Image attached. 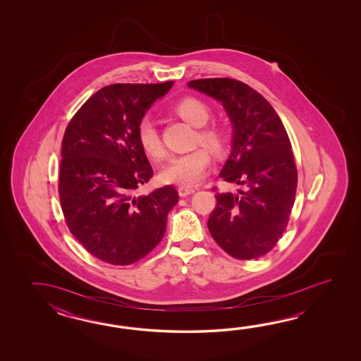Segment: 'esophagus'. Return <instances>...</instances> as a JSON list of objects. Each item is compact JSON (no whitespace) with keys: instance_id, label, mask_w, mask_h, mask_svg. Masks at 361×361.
<instances>
[{"instance_id":"34e87169","label":"esophagus","mask_w":361,"mask_h":361,"mask_svg":"<svg viewBox=\"0 0 361 361\" xmlns=\"http://www.w3.org/2000/svg\"><path fill=\"white\" fill-rule=\"evenodd\" d=\"M178 192H179V196L185 197V196H188V195L193 193V192H195V188H192V187H179V188H178Z\"/></svg>"}]
</instances>
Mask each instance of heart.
I'll use <instances>...</instances> for the list:
<instances>
[{"mask_svg":"<svg viewBox=\"0 0 361 361\" xmlns=\"http://www.w3.org/2000/svg\"><path fill=\"white\" fill-rule=\"evenodd\" d=\"M173 111L179 117L193 126L205 124L210 118V108L204 100L187 95L177 100ZM137 139L143 152L154 160H162L165 157V149L162 146L160 134L149 117L140 120L137 128ZM196 143L208 148L212 154L221 156L228 146V137L222 128L216 125H206L197 131ZM210 165V154L204 147H199L187 154L174 156L169 164L162 170L164 182L178 184L180 187L196 185L205 177Z\"/></svg>","mask_w":361,"mask_h":361,"instance_id":"obj_1","label":"heart"}]
</instances>
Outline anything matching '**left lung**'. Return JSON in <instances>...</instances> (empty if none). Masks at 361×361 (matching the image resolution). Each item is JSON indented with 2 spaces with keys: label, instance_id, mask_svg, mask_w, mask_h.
Instances as JSON below:
<instances>
[{
  "label": "left lung",
  "instance_id": "left-lung-1",
  "mask_svg": "<svg viewBox=\"0 0 361 361\" xmlns=\"http://www.w3.org/2000/svg\"><path fill=\"white\" fill-rule=\"evenodd\" d=\"M188 86L222 102L230 116L232 152L219 177L243 185L235 195L215 193L207 228L231 257L259 258L283 236L294 205L298 173L290 139L269 100L249 85L219 77Z\"/></svg>",
  "mask_w": 361,
  "mask_h": 361
}]
</instances>
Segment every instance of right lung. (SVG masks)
Instances as JSON below:
<instances>
[{"label":"right lung","instance_id":"1","mask_svg":"<svg viewBox=\"0 0 361 361\" xmlns=\"http://www.w3.org/2000/svg\"><path fill=\"white\" fill-rule=\"evenodd\" d=\"M171 85L106 86L85 102L64 131L58 184L64 221L89 253L114 266L151 253L179 201L173 185L137 196L154 176L137 128Z\"/></svg>","mask_w":361,"mask_h":361}]
</instances>
